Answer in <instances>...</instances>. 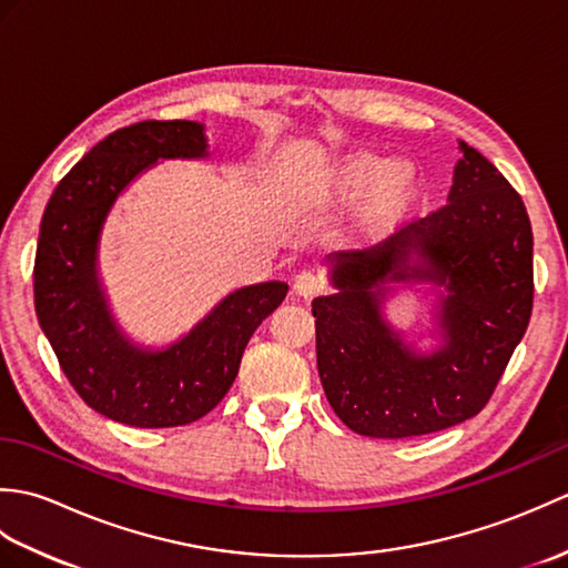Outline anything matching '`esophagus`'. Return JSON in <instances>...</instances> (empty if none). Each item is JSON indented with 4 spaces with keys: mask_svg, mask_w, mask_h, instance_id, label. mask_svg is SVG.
Returning <instances> with one entry per match:
<instances>
[{
    "mask_svg": "<svg viewBox=\"0 0 568 568\" xmlns=\"http://www.w3.org/2000/svg\"><path fill=\"white\" fill-rule=\"evenodd\" d=\"M293 287H295V293L300 297H315L324 287V283H322V277L317 273L303 271V273L295 275V285Z\"/></svg>",
    "mask_w": 568,
    "mask_h": 568,
    "instance_id": "obj_1",
    "label": "esophagus"
}]
</instances>
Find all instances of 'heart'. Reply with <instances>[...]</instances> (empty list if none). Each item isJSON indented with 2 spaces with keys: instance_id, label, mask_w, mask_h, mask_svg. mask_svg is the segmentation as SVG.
Instances as JSON below:
<instances>
[{
  "instance_id": "heart-1",
  "label": "heart",
  "mask_w": 568,
  "mask_h": 568,
  "mask_svg": "<svg viewBox=\"0 0 568 568\" xmlns=\"http://www.w3.org/2000/svg\"><path fill=\"white\" fill-rule=\"evenodd\" d=\"M322 187L334 200H354L368 190L366 216L371 222H385L409 207L417 197L419 175L407 161H385L376 153H348L334 163L322 178Z\"/></svg>"
}]
</instances>
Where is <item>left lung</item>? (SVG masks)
<instances>
[{
  "label": "left lung",
  "instance_id": "obj_1",
  "mask_svg": "<svg viewBox=\"0 0 568 568\" xmlns=\"http://www.w3.org/2000/svg\"><path fill=\"white\" fill-rule=\"evenodd\" d=\"M449 202L368 251L332 253L334 295L312 300L324 395L364 437L405 439L478 415L532 315V226L486 155L458 141ZM390 282H432L443 346L407 347L382 317Z\"/></svg>",
  "mask_w": 568,
  "mask_h": 568
}]
</instances>
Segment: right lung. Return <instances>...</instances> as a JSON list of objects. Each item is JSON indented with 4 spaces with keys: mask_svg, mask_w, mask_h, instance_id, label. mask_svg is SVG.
Segmentation results:
<instances>
[{
    "mask_svg": "<svg viewBox=\"0 0 568 568\" xmlns=\"http://www.w3.org/2000/svg\"><path fill=\"white\" fill-rule=\"evenodd\" d=\"M197 122H139L100 141L45 204L33 263V303L72 388L100 415L129 427L190 425L220 405L258 324L287 283L229 293L183 339L159 348L129 342L98 275L100 234L126 185L159 159H207Z\"/></svg>",
    "mask_w": 568,
    "mask_h": 568,
    "instance_id": "obj_1",
    "label": "right lung"
}]
</instances>
